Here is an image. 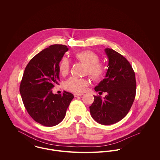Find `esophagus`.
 Instances as JSON below:
<instances>
[{
  "instance_id": "obj_1",
  "label": "esophagus",
  "mask_w": 160,
  "mask_h": 160,
  "mask_svg": "<svg viewBox=\"0 0 160 160\" xmlns=\"http://www.w3.org/2000/svg\"><path fill=\"white\" fill-rule=\"evenodd\" d=\"M82 93H75L74 94V96L75 97H78V96H82Z\"/></svg>"
}]
</instances>
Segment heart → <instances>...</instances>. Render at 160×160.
<instances>
[{
  "label": "heart",
  "mask_w": 160,
  "mask_h": 160,
  "mask_svg": "<svg viewBox=\"0 0 160 160\" xmlns=\"http://www.w3.org/2000/svg\"><path fill=\"white\" fill-rule=\"evenodd\" d=\"M74 58L86 66V72L94 80H100L103 78L106 72L105 67L99 63L100 58L97 54L91 50H84L76 53ZM70 63L68 59L63 57L58 65L60 74L65 76L68 73ZM89 82L84 79H79L76 77H71L64 84V87L69 91L81 93L84 91Z\"/></svg>",
  "instance_id": "b5f03b06"
}]
</instances>
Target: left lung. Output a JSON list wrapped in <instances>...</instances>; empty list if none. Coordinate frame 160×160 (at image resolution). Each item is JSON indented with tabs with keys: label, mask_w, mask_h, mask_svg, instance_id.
<instances>
[{
	"label": "left lung",
	"mask_w": 160,
	"mask_h": 160,
	"mask_svg": "<svg viewBox=\"0 0 160 160\" xmlns=\"http://www.w3.org/2000/svg\"><path fill=\"white\" fill-rule=\"evenodd\" d=\"M108 58L105 78L95 88V91L107 92L102 98L94 97L89 107L93 119L103 125L114 124L128 113L135 99L136 81L135 72L122 55L109 48L105 49Z\"/></svg>",
	"instance_id": "obj_1"
}]
</instances>
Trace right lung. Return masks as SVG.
<instances>
[{
	"mask_svg": "<svg viewBox=\"0 0 160 160\" xmlns=\"http://www.w3.org/2000/svg\"><path fill=\"white\" fill-rule=\"evenodd\" d=\"M67 46L54 44L35 55L28 63L20 86L23 104L37 122L48 127L59 124L74 98L68 92L54 94L52 89L60 81L58 65Z\"/></svg>",
	"mask_w": 160,
	"mask_h": 160,
	"instance_id": "add662e5",
	"label": "right lung"
}]
</instances>
